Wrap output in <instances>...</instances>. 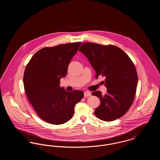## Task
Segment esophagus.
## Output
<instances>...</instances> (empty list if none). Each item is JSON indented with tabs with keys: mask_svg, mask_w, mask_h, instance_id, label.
Listing matches in <instances>:
<instances>
[{
	"mask_svg": "<svg viewBox=\"0 0 160 160\" xmlns=\"http://www.w3.org/2000/svg\"><path fill=\"white\" fill-rule=\"evenodd\" d=\"M91 92L89 91H85L84 92V96L85 97H89V96H91Z\"/></svg>",
	"mask_w": 160,
	"mask_h": 160,
	"instance_id": "obj_1",
	"label": "esophagus"
}]
</instances>
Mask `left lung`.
Wrapping results in <instances>:
<instances>
[{"mask_svg":"<svg viewBox=\"0 0 160 160\" xmlns=\"http://www.w3.org/2000/svg\"><path fill=\"white\" fill-rule=\"evenodd\" d=\"M96 72V78L104 76L107 93L93 92L100 105L94 113L104 121L120 118L129 110L134 99L138 83L137 71L129 56L120 48L84 42L79 48Z\"/></svg>","mask_w":160,"mask_h":160,"instance_id":"obj_1","label":"left lung"}]
</instances>
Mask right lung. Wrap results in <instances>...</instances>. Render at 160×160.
Instances as JSON below:
<instances>
[{"label": "right lung", "mask_w": 160, "mask_h": 160, "mask_svg": "<svg viewBox=\"0 0 160 160\" xmlns=\"http://www.w3.org/2000/svg\"><path fill=\"white\" fill-rule=\"evenodd\" d=\"M82 42L45 47L35 54L27 65L23 77L24 91L38 116L54 125L68 122L83 92H68L59 86L67 74L69 64Z\"/></svg>", "instance_id": "1"}]
</instances>
